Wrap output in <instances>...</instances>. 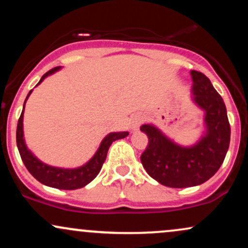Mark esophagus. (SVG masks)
I'll use <instances>...</instances> for the list:
<instances>
[{"label":"esophagus","instance_id":"obj_1","mask_svg":"<svg viewBox=\"0 0 248 248\" xmlns=\"http://www.w3.org/2000/svg\"><path fill=\"white\" fill-rule=\"evenodd\" d=\"M142 124V116L141 115H135L133 118V121H132V128L134 130L138 129L139 127H140V124Z\"/></svg>","mask_w":248,"mask_h":248}]
</instances>
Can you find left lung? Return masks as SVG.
<instances>
[{
    "instance_id": "1",
    "label": "left lung",
    "mask_w": 248,
    "mask_h": 248,
    "mask_svg": "<svg viewBox=\"0 0 248 248\" xmlns=\"http://www.w3.org/2000/svg\"><path fill=\"white\" fill-rule=\"evenodd\" d=\"M192 100L205 112L206 133L192 147H181L153 124L140 129L148 136L141 162L150 177L169 187L196 186L218 171L230 146L231 127L224 100L205 75L191 71Z\"/></svg>"
}]
</instances>
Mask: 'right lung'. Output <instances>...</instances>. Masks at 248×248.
Segmentation results:
<instances>
[{"mask_svg":"<svg viewBox=\"0 0 248 248\" xmlns=\"http://www.w3.org/2000/svg\"><path fill=\"white\" fill-rule=\"evenodd\" d=\"M59 69H61V66H57L55 69L47 71V72L42 77L38 84H41V82L44 80V78H46L47 76L55 73L56 71H58ZM31 92H32V90L29 92L27 99L29 98ZM27 99H25V101H27ZM23 113L24 107L23 110H22V114L18 119V124H17L16 130L17 148H18V152L19 155H21L22 161H23L24 166L27 167L28 171H29L37 181L41 182L44 186L56 187V189L76 190L79 189V187L85 186L86 184L90 183V182H92L93 179L96 177L99 171L101 170V167L102 164H104L105 160H106L107 152L108 149H109L110 144L114 141L119 140V139H124L128 135V132L109 133L106 138L102 140L100 147H99L95 155L93 156L86 164H84L82 167L76 168V169H62V168H55L43 163V162L39 161L38 158H36L35 156L32 155V153H31L27 148V146H25L23 138Z\"/></svg>","mask_w":248,"mask_h":248,"instance_id":"add662e5","label":"right lung"}]
</instances>
